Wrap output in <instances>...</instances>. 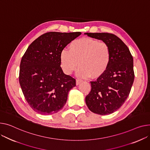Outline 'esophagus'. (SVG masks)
<instances>
[{"mask_svg": "<svg viewBox=\"0 0 150 150\" xmlns=\"http://www.w3.org/2000/svg\"><path fill=\"white\" fill-rule=\"evenodd\" d=\"M81 83V81L79 80V79H76V85L79 84Z\"/></svg>", "mask_w": 150, "mask_h": 150, "instance_id": "esophagus-1", "label": "esophagus"}]
</instances>
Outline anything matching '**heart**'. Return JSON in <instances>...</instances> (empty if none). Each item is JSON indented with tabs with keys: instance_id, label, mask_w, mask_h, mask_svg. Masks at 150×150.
I'll list each match as a JSON object with an SVG mask.
<instances>
[{
	"instance_id": "1",
	"label": "heart",
	"mask_w": 150,
	"mask_h": 150,
	"mask_svg": "<svg viewBox=\"0 0 150 150\" xmlns=\"http://www.w3.org/2000/svg\"><path fill=\"white\" fill-rule=\"evenodd\" d=\"M111 58V49L107 43L84 37L70 43L69 51H62L59 55V62L63 71L66 75L72 74L78 64V76L98 78L106 72Z\"/></svg>"
}]
</instances>
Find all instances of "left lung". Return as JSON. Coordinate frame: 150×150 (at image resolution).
Masks as SVG:
<instances>
[{
	"mask_svg": "<svg viewBox=\"0 0 150 150\" xmlns=\"http://www.w3.org/2000/svg\"><path fill=\"white\" fill-rule=\"evenodd\" d=\"M85 34L107 43L112 52L106 72L96 81H91V91L86 97V103L94 113L111 114L124 104L130 92L134 79L133 56L127 46L115 34Z\"/></svg>",
	"mask_w": 150,
	"mask_h": 150,
	"instance_id": "obj_1",
	"label": "left lung"
}]
</instances>
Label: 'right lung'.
<instances>
[{"mask_svg": "<svg viewBox=\"0 0 150 150\" xmlns=\"http://www.w3.org/2000/svg\"><path fill=\"white\" fill-rule=\"evenodd\" d=\"M81 33L49 32L29 46L22 58L19 83L26 101L41 115L57 113L65 105L75 79L64 74L59 55Z\"/></svg>", "mask_w": 150, "mask_h": 150, "instance_id": "add662e5", "label": "right lung"}]
</instances>
